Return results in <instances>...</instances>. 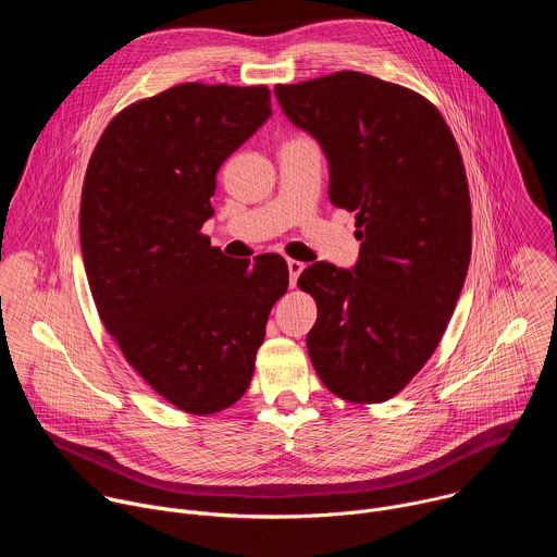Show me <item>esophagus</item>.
<instances>
[{
  "mask_svg": "<svg viewBox=\"0 0 557 557\" xmlns=\"http://www.w3.org/2000/svg\"><path fill=\"white\" fill-rule=\"evenodd\" d=\"M301 271H304V262H299V260H288V275H290V286H293V288H295L297 277L301 275Z\"/></svg>",
  "mask_w": 557,
  "mask_h": 557,
  "instance_id": "esophagus-1",
  "label": "esophagus"
}]
</instances>
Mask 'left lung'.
<instances>
[{"label":"left lung","mask_w":557,"mask_h":557,"mask_svg":"<svg viewBox=\"0 0 557 557\" xmlns=\"http://www.w3.org/2000/svg\"><path fill=\"white\" fill-rule=\"evenodd\" d=\"M297 127L322 145L331 202L355 211L352 271L310 264L306 337L324 385L344 401L383 404L434 355L471 256V202L458 145L419 92L342 70L275 86Z\"/></svg>","instance_id":"left-lung-1"}]
</instances>
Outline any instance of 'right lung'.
Listing matches in <instances>:
<instances>
[{
  "label": "right lung",
  "mask_w": 557,
  "mask_h": 557,
  "mask_svg": "<svg viewBox=\"0 0 557 557\" xmlns=\"http://www.w3.org/2000/svg\"><path fill=\"white\" fill-rule=\"evenodd\" d=\"M269 116L267 86L181 84L121 110L88 163L78 233L101 322L151 389L189 414L247 392L288 288L282 256L233 260L200 233L220 165Z\"/></svg>",
  "instance_id": "1"
}]
</instances>
